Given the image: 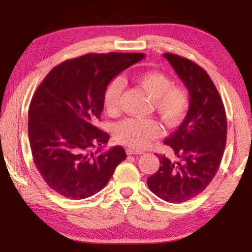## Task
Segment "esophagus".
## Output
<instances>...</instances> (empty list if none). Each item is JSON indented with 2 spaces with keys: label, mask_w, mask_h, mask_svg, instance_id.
<instances>
[{
  "label": "esophagus",
  "mask_w": 252,
  "mask_h": 252,
  "mask_svg": "<svg viewBox=\"0 0 252 252\" xmlns=\"http://www.w3.org/2000/svg\"><path fill=\"white\" fill-rule=\"evenodd\" d=\"M142 154L143 151L141 150H134L132 148H128V149H127V155H142Z\"/></svg>",
  "instance_id": "obj_1"
}]
</instances>
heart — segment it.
<instances>
[{
    "instance_id": "1",
    "label": "heart",
    "mask_w": 252,
    "mask_h": 252,
    "mask_svg": "<svg viewBox=\"0 0 252 252\" xmlns=\"http://www.w3.org/2000/svg\"><path fill=\"white\" fill-rule=\"evenodd\" d=\"M135 82L153 98L154 109L167 126H177L182 122L190 102L187 89L182 86L172 85V79L159 71L143 72L135 78ZM123 91L122 78L112 79L106 86L103 94V105L109 113L118 112ZM160 134V124L154 118H126L115 127L116 140L134 149L146 147Z\"/></svg>"
}]
</instances>
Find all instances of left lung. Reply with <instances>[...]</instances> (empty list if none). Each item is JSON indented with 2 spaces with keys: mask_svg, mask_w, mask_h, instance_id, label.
<instances>
[{
  "mask_svg": "<svg viewBox=\"0 0 252 252\" xmlns=\"http://www.w3.org/2000/svg\"><path fill=\"white\" fill-rule=\"evenodd\" d=\"M189 93V109L179 128L164 143L178 161L158 156L160 166L147 185L170 203L188 201L204 190L218 171L226 146L227 119L222 99L209 74L187 58L164 54Z\"/></svg>",
  "mask_w": 252,
  "mask_h": 252,
  "instance_id": "8db88e82",
  "label": "left lung"
}]
</instances>
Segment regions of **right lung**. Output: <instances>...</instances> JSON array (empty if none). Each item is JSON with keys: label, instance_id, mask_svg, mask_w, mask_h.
<instances>
[{"label": "right lung", "instance_id": "add662e5", "mask_svg": "<svg viewBox=\"0 0 252 252\" xmlns=\"http://www.w3.org/2000/svg\"><path fill=\"white\" fill-rule=\"evenodd\" d=\"M144 54H87L51 70L29 109L34 164L51 189L72 199L95 195L126 158L123 147L103 153L109 134L96 126L106 86ZM98 146L97 151L94 148Z\"/></svg>", "mask_w": 252, "mask_h": 252}]
</instances>
